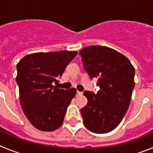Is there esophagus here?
Segmentation results:
<instances>
[{
    "mask_svg": "<svg viewBox=\"0 0 153 153\" xmlns=\"http://www.w3.org/2000/svg\"><path fill=\"white\" fill-rule=\"evenodd\" d=\"M77 95H82V92H79V91H77Z\"/></svg>",
    "mask_w": 153,
    "mask_h": 153,
    "instance_id": "34e87169",
    "label": "esophagus"
}]
</instances>
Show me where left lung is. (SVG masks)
Returning a JSON list of instances; mask_svg holds the SVG:
<instances>
[{
    "instance_id": "1",
    "label": "left lung",
    "mask_w": 153,
    "mask_h": 153,
    "mask_svg": "<svg viewBox=\"0 0 153 153\" xmlns=\"http://www.w3.org/2000/svg\"><path fill=\"white\" fill-rule=\"evenodd\" d=\"M91 79L98 78L100 90L85 91L88 104L81 109L85 127L95 133L114 130L123 120L134 88L135 69L123 55L111 48L87 46L79 52Z\"/></svg>"
}]
</instances>
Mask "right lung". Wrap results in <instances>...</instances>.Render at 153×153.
Returning a JSON list of instances; mask_svg holds the SVG:
<instances>
[{
	"label": "right lung",
	"instance_id": "right-lung-1",
	"mask_svg": "<svg viewBox=\"0 0 153 153\" xmlns=\"http://www.w3.org/2000/svg\"><path fill=\"white\" fill-rule=\"evenodd\" d=\"M75 51L37 53L27 55L16 65V82L22 110L30 123L42 131L61 126L76 90L58 88V83Z\"/></svg>",
	"mask_w": 153,
	"mask_h": 153
}]
</instances>
